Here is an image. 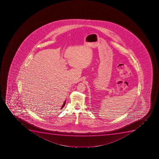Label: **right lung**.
<instances>
[{
    "label": "right lung",
    "mask_w": 159,
    "mask_h": 159,
    "mask_svg": "<svg viewBox=\"0 0 159 159\" xmlns=\"http://www.w3.org/2000/svg\"><path fill=\"white\" fill-rule=\"evenodd\" d=\"M66 101H65V102H64V103H63V105H62V107H61V109H62V108H63V107H64V105H66Z\"/></svg>",
    "instance_id": "obj_1"
}]
</instances>
